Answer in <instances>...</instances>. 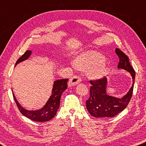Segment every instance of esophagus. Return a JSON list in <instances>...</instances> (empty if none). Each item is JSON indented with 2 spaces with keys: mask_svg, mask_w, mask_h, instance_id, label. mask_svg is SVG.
I'll use <instances>...</instances> for the list:
<instances>
[{
  "mask_svg": "<svg viewBox=\"0 0 146 146\" xmlns=\"http://www.w3.org/2000/svg\"><path fill=\"white\" fill-rule=\"evenodd\" d=\"M81 81H82V79L80 76H78L77 75L73 76V77L70 80V82H69V86H75V85L80 83Z\"/></svg>",
  "mask_w": 146,
  "mask_h": 146,
  "instance_id": "obj_1",
  "label": "esophagus"
}]
</instances>
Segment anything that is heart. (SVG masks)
I'll use <instances>...</instances> for the list:
<instances>
[{
	"label": "heart",
	"instance_id": "b5f03b06",
	"mask_svg": "<svg viewBox=\"0 0 146 146\" xmlns=\"http://www.w3.org/2000/svg\"><path fill=\"white\" fill-rule=\"evenodd\" d=\"M75 62L81 69L91 68L89 75L93 78H100L107 71V65L103 56L96 51H89L80 55L76 58Z\"/></svg>",
	"mask_w": 146,
	"mask_h": 146
}]
</instances>
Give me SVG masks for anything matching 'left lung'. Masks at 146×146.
Returning <instances> with one entry per match:
<instances>
[{
  "label": "left lung",
  "instance_id": "left-lung-1",
  "mask_svg": "<svg viewBox=\"0 0 146 146\" xmlns=\"http://www.w3.org/2000/svg\"><path fill=\"white\" fill-rule=\"evenodd\" d=\"M115 53L119 58L118 68L123 69L130 73L133 79L132 86L127 94L121 98L108 96L106 92L107 79L106 77L96 80H90V97L86 101V108L94 117H112L122 112L130 101L134 86L135 72L129 61V58L119 48Z\"/></svg>",
  "mask_w": 146,
  "mask_h": 146
}]
</instances>
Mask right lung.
I'll return each instance as SVG.
<instances>
[{"mask_svg":"<svg viewBox=\"0 0 146 146\" xmlns=\"http://www.w3.org/2000/svg\"><path fill=\"white\" fill-rule=\"evenodd\" d=\"M31 50H27L22 57H20L16 62L15 66L18 63L27 60L31 55ZM68 79H60L54 82V86H53L52 95L47 101L46 104L44 105L43 108L37 110H28L23 108L16 99L14 94L13 92V98L15 101L18 109L22 114L31 119L34 121L37 122H45L51 120L54 116L56 115L57 110L59 109L60 106V97L62 92L67 89V82Z\"/></svg>","mask_w":146,"mask_h":146,"instance_id":"1","label":"right lung"}]
</instances>
